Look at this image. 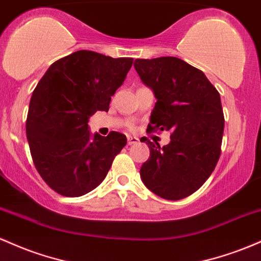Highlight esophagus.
<instances>
[{"label": "esophagus", "instance_id": "esophagus-1", "mask_svg": "<svg viewBox=\"0 0 261 261\" xmlns=\"http://www.w3.org/2000/svg\"><path fill=\"white\" fill-rule=\"evenodd\" d=\"M128 145H133V144H137V143L139 142V139L137 138V137H132V136H128Z\"/></svg>", "mask_w": 261, "mask_h": 261}]
</instances>
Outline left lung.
<instances>
[{
    "label": "left lung",
    "instance_id": "obj_1",
    "mask_svg": "<svg viewBox=\"0 0 261 261\" xmlns=\"http://www.w3.org/2000/svg\"><path fill=\"white\" fill-rule=\"evenodd\" d=\"M134 67L156 98L148 130L171 132L163 148L148 140L150 156L140 177L159 197L181 200L217 165L224 130L221 96L201 70L178 58L137 59Z\"/></svg>",
    "mask_w": 261,
    "mask_h": 261
}]
</instances>
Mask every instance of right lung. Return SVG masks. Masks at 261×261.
I'll list each match as a JSON object with an SVG mask.
<instances>
[{
	"label": "right lung",
	"instance_id": "right-lung-1",
	"mask_svg": "<svg viewBox=\"0 0 261 261\" xmlns=\"http://www.w3.org/2000/svg\"><path fill=\"white\" fill-rule=\"evenodd\" d=\"M132 64V58L79 50L53 63L34 89L25 123L29 149L39 175L58 194L92 191L127 144L118 132L92 136L89 119L107 112Z\"/></svg>",
	"mask_w": 261,
	"mask_h": 261
}]
</instances>
